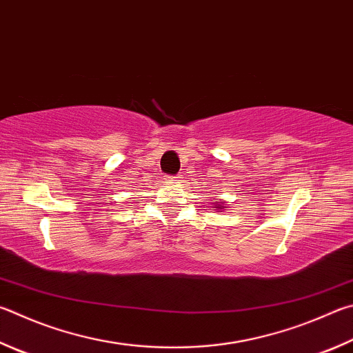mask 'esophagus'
<instances>
[{"mask_svg": "<svg viewBox=\"0 0 353 353\" xmlns=\"http://www.w3.org/2000/svg\"><path fill=\"white\" fill-rule=\"evenodd\" d=\"M166 179H179V176H176V177H166Z\"/></svg>", "mask_w": 353, "mask_h": 353, "instance_id": "1", "label": "esophagus"}]
</instances>
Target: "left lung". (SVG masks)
<instances>
[{
	"label": "left lung",
	"mask_w": 353,
	"mask_h": 353,
	"mask_svg": "<svg viewBox=\"0 0 353 353\" xmlns=\"http://www.w3.org/2000/svg\"><path fill=\"white\" fill-rule=\"evenodd\" d=\"M213 210H216V211H225V208H227V202L225 201H222V199H219V201H213Z\"/></svg>",
	"instance_id": "obj_1"
}]
</instances>
